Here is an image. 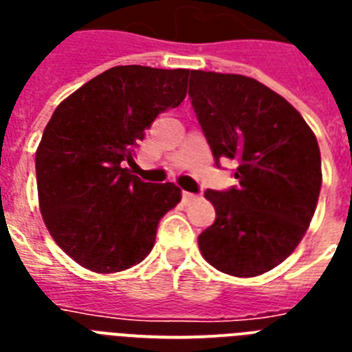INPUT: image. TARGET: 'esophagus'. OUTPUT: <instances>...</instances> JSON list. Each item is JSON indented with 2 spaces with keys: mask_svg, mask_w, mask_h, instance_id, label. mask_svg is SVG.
I'll use <instances>...</instances> for the list:
<instances>
[{
  "mask_svg": "<svg viewBox=\"0 0 352 352\" xmlns=\"http://www.w3.org/2000/svg\"><path fill=\"white\" fill-rule=\"evenodd\" d=\"M193 199H197V195H195V193L182 192V201H184V203H190V201H193Z\"/></svg>",
  "mask_w": 352,
  "mask_h": 352,
  "instance_id": "1",
  "label": "esophagus"
}]
</instances>
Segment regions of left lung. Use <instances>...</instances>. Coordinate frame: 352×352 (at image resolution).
I'll return each instance as SVG.
<instances>
[{"mask_svg":"<svg viewBox=\"0 0 352 352\" xmlns=\"http://www.w3.org/2000/svg\"><path fill=\"white\" fill-rule=\"evenodd\" d=\"M188 95L215 166L234 160L239 181L204 192L215 221L201 232L199 248L230 276L268 272L294 252L316 210V137L283 96L248 76L192 71Z\"/></svg>","mask_w":352,"mask_h":352,"instance_id":"left-lung-1","label":"left lung"}]
</instances>
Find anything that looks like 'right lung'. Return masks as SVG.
Here are the masks:
<instances>
[{"mask_svg": "<svg viewBox=\"0 0 352 352\" xmlns=\"http://www.w3.org/2000/svg\"><path fill=\"white\" fill-rule=\"evenodd\" d=\"M188 69L118 65L56 107L36 151L40 210L52 239L93 272L131 268L181 201L173 182L131 175L138 142L160 113L184 100Z\"/></svg>", "mask_w": 352, "mask_h": 352, "instance_id": "add662e5", "label": "right lung"}]
</instances>
